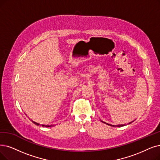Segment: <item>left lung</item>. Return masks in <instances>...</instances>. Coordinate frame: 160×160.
I'll return each instance as SVG.
<instances>
[{
	"instance_id": "obj_1",
	"label": "left lung",
	"mask_w": 160,
	"mask_h": 160,
	"mask_svg": "<svg viewBox=\"0 0 160 160\" xmlns=\"http://www.w3.org/2000/svg\"><path fill=\"white\" fill-rule=\"evenodd\" d=\"M106 124H108V123H106ZM108 125H109V124H108ZM113 126H114V125H113ZM118 127H119V126H121V125H117Z\"/></svg>"
}]
</instances>
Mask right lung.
<instances>
[{"instance_id":"obj_1","label":"right lung","mask_w":160,"mask_h":160,"mask_svg":"<svg viewBox=\"0 0 160 160\" xmlns=\"http://www.w3.org/2000/svg\"><path fill=\"white\" fill-rule=\"evenodd\" d=\"M34 122V121H33ZM35 124H37V125H39V123H35V122H34ZM42 126H43V127H50V125H42Z\"/></svg>"}]
</instances>
